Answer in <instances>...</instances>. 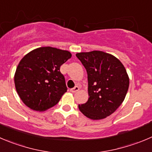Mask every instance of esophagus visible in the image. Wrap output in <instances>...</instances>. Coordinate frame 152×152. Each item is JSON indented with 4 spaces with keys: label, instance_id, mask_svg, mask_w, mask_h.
Instances as JSON below:
<instances>
[{
    "label": "esophagus",
    "instance_id": "34e87169",
    "mask_svg": "<svg viewBox=\"0 0 152 152\" xmlns=\"http://www.w3.org/2000/svg\"><path fill=\"white\" fill-rule=\"evenodd\" d=\"M79 90V87L77 86H75V87L74 88H72V89H70V91L72 92H73V93H75V92H77V91Z\"/></svg>",
    "mask_w": 152,
    "mask_h": 152
}]
</instances>
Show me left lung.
<instances>
[{
  "label": "left lung",
  "mask_w": 152,
  "mask_h": 152,
  "mask_svg": "<svg viewBox=\"0 0 152 152\" xmlns=\"http://www.w3.org/2000/svg\"><path fill=\"white\" fill-rule=\"evenodd\" d=\"M87 72L89 99L79 104L80 112L88 118L99 120L114 113L123 102L129 77L116 57L100 50L77 53Z\"/></svg>",
  "instance_id": "1"
}]
</instances>
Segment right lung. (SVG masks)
<instances>
[{
  "mask_svg": "<svg viewBox=\"0 0 152 152\" xmlns=\"http://www.w3.org/2000/svg\"><path fill=\"white\" fill-rule=\"evenodd\" d=\"M71 57L68 50L42 47L21 59L14 80L24 104L34 110L45 111L58 103L67 91L60 66Z\"/></svg>",
  "mask_w": 152,
  "mask_h": 152,
  "instance_id": "right-lung-1",
  "label": "right lung"
}]
</instances>
